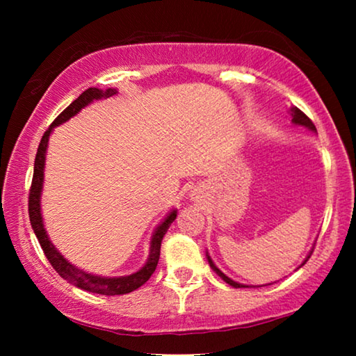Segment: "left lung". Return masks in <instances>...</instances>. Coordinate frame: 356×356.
<instances>
[{"label": "left lung", "mask_w": 356, "mask_h": 356, "mask_svg": "<svg viewBox=\"0 0 356 356\" xmlns=\"http://www.w3.org/2000/svg\"><path fill=\"white\" fill-rule=\"evenodd\" d=\"M292 122L293 124H298V125H305V127H308V129H311V130H316V125L314 124H312V120L308 118V116H306V114L303 113V111H301V110H298V108L297 106H295V108H292ZM312 252V251H311ZM311 257V254L308 256V257H306V261H308V259ZM207 259H209V264H210V267H212L213 270H215V272L216 273H218L220 276H221V278L222 280H225L226 282H227V284L229 286H232V287H248V286H243V284H238V282H236V281H232L231 278H227V276L225 275V273H222L221 272V270L220 268H216L215 267V264L212 262V259H210L209 256H207ZM306 261L303 262V264H301V265H305L306 264ZM301 265H300V267H301Z\"/></svg>", "instance_id": "8db88e82"}]
</instances>
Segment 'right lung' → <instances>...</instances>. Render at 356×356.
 I'll use <instances>...</instances> for the list:
<instances>
[{"mask_svg": "<svg viewBox=\"0 0 356 356\" xmlns=\"http://www.w3.org/2000/svg\"><path fill=\"white\" fill-rule=\"evenodd\" d=\"M116 94L114 89H106V91H100L97 88H89L86 91L81 92L80 97L72 102V104L65 108V110L59 114V116L53 120L50 127L42 136L40 144L38 147V154H35L34 160V172H33V180L31 186H29V195H28V212H29V221H31V226L34 229L35 237H38L39 243L44 250V254L47 256L48 262L51 264V267L56 270V273L61 276V278L70 281L72 284L76 287L84 289V291L94 292V293H102V295H124L129 293L135 289L141 287L144 282H146L152 273L155 272L156 264H159L160 259V246L161 240H163L165 234L170 229L171 222L176 220V210L171 212L166 216V220L161 222V225L156 227V231L152 237V243H150V254L144 267L130 276H122V278H104V276H95L89 275L83 270L75 268L74 265L69 264L65 259L59 254L55 250V246L50 243L48 240L44 225H42V216H40V190H42V180H44V165H45V150L48 144V136H50L53 127L65 122V120L70 119L72 116L81 110L83 106L91 104L95 99L102 97H110V95Z\"/></svg>", "mask_w": 356, "mask_h": 356, "instance_id": "right-lung-1", "label": "right lung"}]
</instances>
